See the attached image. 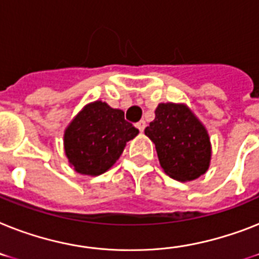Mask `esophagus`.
<instances>
[{
    "label": "esophagus",
    "mask_w": 259,
    "mask_h": 259,
    "mask_svg": "<svg viewBox=\"0 0 259 259\" xmlns=\"http://www.w3.org/2000/svg\"><path fill=\"white\" fill-rule=\"evenodd\" d=\"M136 126H137V129L140 130L141 133H142V132L145 130V127H146V122H145V121H140V122L136 123Z\"/></svg>",
    "instance_id": "esophagus-1"
}]
</instances>
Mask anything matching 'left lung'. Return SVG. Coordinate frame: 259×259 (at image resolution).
<instances>
[{"label": "left lung", "instance_id": "8db88e82", "mask_svg": "<svg viewBox=\"0 0 259 259\" xmlns=\"http://www.w3.org/2000/svg\"><path fill=\"white\" fill-rule=\"evenodd\" d=\"M154 114L145 134L154 142L165 173L177 181H193L205 174L211 150L202 123L185 105L159 104Z\"/></svg>", "mask_w": 259, "mask_h": 259}]
</instances>
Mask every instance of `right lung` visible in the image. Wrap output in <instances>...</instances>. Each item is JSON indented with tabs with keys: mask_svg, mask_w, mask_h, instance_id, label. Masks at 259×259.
I'll list each match as a JSON object with an SVG mask.
<instances>
[{
	"mask_svg": "<svg viewBox=\"0 0 259 259\" xmlns=\"http://www.w3.org/2000/svg\"><path fill=\"white\" fill-rule=\"evenodd\" d=\"M138 134L125 113L96 101L82 109L65 132V153L75 171L100 176L121 157L126 142Z\"/></svg>",
	"mask_w": 259,
	"mask_h": 259,
	"instance_id": "add662e5",
	"label": "right lung"
}]
</instances>
